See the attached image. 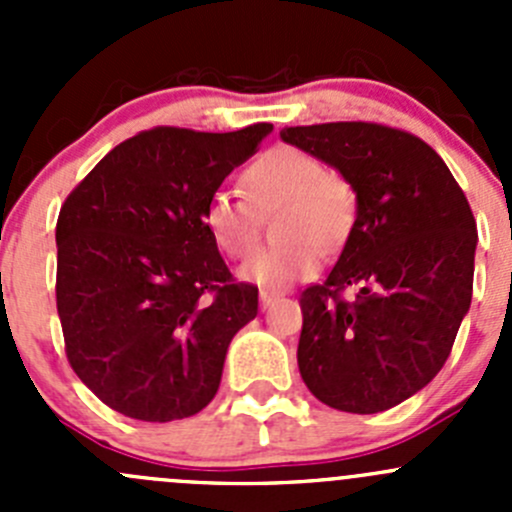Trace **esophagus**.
<instances>
[{
  "label": "esophagus",
  "mask_w": 512,
  "mask_h": 512,
  "mask_svg": "<svg viewBox=\"0 0 512 512\" xmlns=\"http://www.w3.org/2000/svg\"><path fill=\"white\" fill-rule=\"evenodd\" d=\"M277 299H280V292H275V289H260L262 309H267V307H270V304H275Z\"/></svg>",
  "instance_id": "esophagus-1"
}]
</instances>
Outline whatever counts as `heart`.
I'll list each match as a JSON object with an SVG mask.
<instances>
[{
    "mask_svg": "<svg viewBox=\"0 0 512 512\" xmlns=\"http://www.w3.org/2000/svg\"><path fill=\"white\" fill-rule=\"evenodd\" d=\"M245 195L218 190L203 208L210 240L232 260H245L260 240V215L280 210L275 237L280 245L257 252L242 280L282 289L309 280L322 267V250L347 242L356 220V195L347 180L329 175L327 165L294 146H275L242 170Z\"/></svg>",
    "mask_w": 512,
    "mask_h": 512,
    "instance_id": "b5f03b06",
    "label": "heart"
}]
</instances>
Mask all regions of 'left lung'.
I'll return each instance as SVG.
<instances>
[{"mask_svg":"<svg viewBox=\"0 0 512 512\" xmlns=\"http://www.w3.org/2000/svg\"><path fill=\"white\" fill-rule=\"evenodd\" d=\"M282 141L334 165L356 193L337 265L299 297L297 364L322 404L379 414L446 364L471 307L476 218L428 143L371 121L292 126ZM359 286L352 303L343 289Z\"/></svg>","mask_w":512,"mask_h":512,"instance_id":"8db88e82","label":"left lung"}]
</instances>
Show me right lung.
<instances>
[{
    "mask_svg": "<svg viewBox=\"0 0 512 512\" xmlns=\"http://www.w3.org/2000/svg\"><path fill=\"white\" fill-rule=\"evenodd\" d=\"M270 131H141L61 205L56 309L66 359L118 414L165 423L195 416L218 394L232 337L257 317V287L230 275L203 208Z\"/></svg>",
    "mask_w": 512,
    "mask_h": 512,
    "instance_id": "obj_1",
    "label": "right lung"
}]
</instances>
